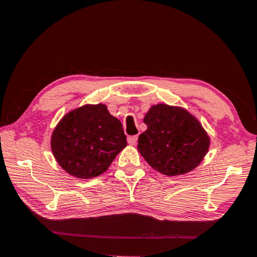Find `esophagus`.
Returning a JSON list of instances; mask_svg holds the SVG:
<instances>
[{"label":"esophagus","instance_id":"34e87169","mask_svg":"<svg viewBox=\"0 0 257 257\" xmlns=\"http://www.w3.org/2000/svg\"><path fill=\"white\" fill-rule=\"evenodd\" d=\"M137 140H138L137 136H129L128 137L129 145H136L137 144Z\"/></svg>","mask_w":257,"mask_h":257}]
</instances>
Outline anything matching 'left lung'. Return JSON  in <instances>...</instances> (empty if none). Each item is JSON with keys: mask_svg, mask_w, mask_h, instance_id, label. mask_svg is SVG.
<instances>
[{"mask_svg": "<svg viewBox=\"0 0 257 257\" xmlns=\"http://www.w3.org/2000/svg\"><path fill=\"white\" fill-rule=\"evenodd\" d=\"M143 121L148 129L138 137V152L162 175L173 177L192 172L208 153V133L184 107L152 105Z\"/></svg>", "mask_w": 257, "mask_h": 257, "instance_id": "1", "label": "left lung"}]
</instances>
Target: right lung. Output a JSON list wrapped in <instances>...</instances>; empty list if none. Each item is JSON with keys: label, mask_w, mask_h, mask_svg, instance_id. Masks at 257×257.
Listing matches in <instances>:
<instances>
[{"label": "right lung", "mask_w": 257, "mask_h": 257, "mask_svg": "<svg viewBox=\"0 0 257 257\" xmlns=\"http://www.w3.org/2000/svg\"><path fill=\"white\" fill-rule=\"evenodd\" d=\"M50 146L57 164L81 180L104 174L125 146L119 119L105 104H85L71 109L51 134Z\"/></svg>", "instance_id": "right-lung-1"}]
</instances>
